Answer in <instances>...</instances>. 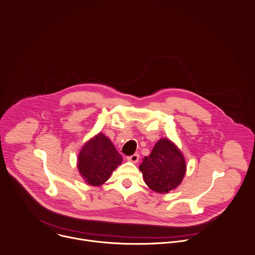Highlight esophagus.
Here are the masks:
<instances>
[{"label": "esophagus", "instance_id": "34e87169", "mask_svg": "<svg viewBox=\"0 0 255 255\" xmlns=\"http://www.w3.org/2000/svg\"><path fill=\"white\" fill-rule=\"evenodd\" d=\"M139 158H140V155L139 154H133V155H131V156H128L127 157V159L129 160V161H131V162H133V163H137L138 161H139Z\"/></svg>", "mask_w": 255, "mask_h": 255}]
</instances>
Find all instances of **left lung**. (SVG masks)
<instances>
[{
    "label": "left lung",
    "mask_w": 255,
    "mask_h": 255,
    "mask_svg": "<svg viewBox=\"0 0 255 255\" xmlns=\"http://www.w3.org/2000/svg\"><path fill=\"white\" fill-rule=\"evenodd\" d=\"M139 169L149 188L159 193H167L181 183L186 164L182 153L171 141L161 139L151 154L143 159Z\"/></svg>",
    "instance_id": "1"
}]
</instances>
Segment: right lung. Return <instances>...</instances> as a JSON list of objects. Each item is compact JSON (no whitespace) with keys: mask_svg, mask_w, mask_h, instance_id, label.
<instances>
[{"mask_svg":"<svg viewBox=\"0 0 255 255\" xmlns=\"http://www.w3.org/2000/svg\"><path fill=\"white\" fill-rule=\"evenodd\" d=\"M80 174L88 184H103L122 162L121 154L102 133L89 140L78 156Z\"/></svg>","mask_w":255,"mask_h":255,"instance_id":"add662e5","label":"right lung"}]
</instances>
